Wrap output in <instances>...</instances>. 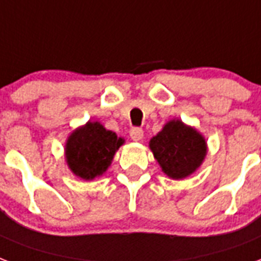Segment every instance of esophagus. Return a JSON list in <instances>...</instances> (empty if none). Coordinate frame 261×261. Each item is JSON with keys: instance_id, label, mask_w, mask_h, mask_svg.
Instances as JSON below:
<instances>
[{"instance_id": "1", "label": "esophagus", "mask_w": 261, "mask_h": 261, "mask_svg": "<svg viewBox=\"0 0 261 261\" xmlns=\"http://www.w3.org/2000/svg\"><path fill=\"white\" fill-rule=\"evenodd\" d=\"M129 133H130V139L133 141H140L143 139V136H144V132L140 128H132Z\"/></svg>"}]
</instances>
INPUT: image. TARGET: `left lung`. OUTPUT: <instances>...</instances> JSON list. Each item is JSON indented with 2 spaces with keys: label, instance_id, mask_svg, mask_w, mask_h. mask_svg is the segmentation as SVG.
I'll return each instance as SVG.
<instances>
[{
  "label": "left lung",
  "instance_id": "1",
  "mask_svg": "<svg viewBox=\"0 0 261 261\" xmlns=\"http://www.w3.org/2000/svg\"><path fill=\"white\" fill-rule=\"evenodd\" d=\"M149 148L163 173L173 179H182L195 173L207 155L203 135L179 120L169 121L149 140Z\"/></svg>",
  "mask_w": 261,
  "mask_h": 261
}]
</instances>
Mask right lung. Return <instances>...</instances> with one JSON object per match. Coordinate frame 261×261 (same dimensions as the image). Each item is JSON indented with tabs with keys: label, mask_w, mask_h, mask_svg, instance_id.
Returning a JSON list of instances; mask_svg holds the SVG:
<instances>
[{
	"label": "right lung",
	"mask_w": 261,
	"mask_h": 261,
	"mask_svg": "<svg viewBox=\"0 0 261 261\" xmlns=\"http://www.w3.org/2000/svg\"><path fill=\"white\" fill-rule=\"evenodd\" d=\"M122 144V137L108 130L98 121H88L68 137L66 163L76 177L90 181L108 170L117 149Z\"/></svg>",
	"instance_id": "right-lung-1"
}]
</instances>
